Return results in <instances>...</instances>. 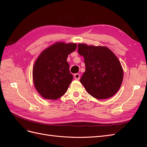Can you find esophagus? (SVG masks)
Returning a JSON list of instances; mask_svg holds the SVG:
<instances>
[{
  "label": "esophagus",
  "mask_w": 147,
  "mask_h": 147,
  "mask_svg": "<svg viewBox=\"0 0 147 147\" xmlns=\"http://www.w3.org/2000/svg\"><path fill=\"white\" fill-rule=\"evenodd\" d=\"M74 78L75 80H79L80 78V75L79 74H75L74 75Z\"/></svg>",
  "instance_id": "34e87169"
}]
</instances>
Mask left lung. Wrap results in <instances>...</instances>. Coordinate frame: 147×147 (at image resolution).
I'll return each instance as SVG.
<instances>
[{
    "mask_svg": "<svg viewBox=\"0 0 147 147\" xmlns=\"http://www.w3.org/2000/svg\"><path fill=\"white\" fill-rule=\"evenodd\" d=\"M78 53L84 57L85 71L80 79L89 94L97 99L112 97L123 80L121 63L109 48L78 43Z\"/></svg>",
    "mask_w": 147,
    "mask_h": 147,
    "instance_id": "8db88e82",
    "label": "left lung"
}]
</instances>
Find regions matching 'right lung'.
<instances>
[{
  "label": "right lung",
  "mask_w": 147,
  "mask_h": 147,
  "mask_svg": "<svg viewBox=\"0 0 147 147\" xmlns=\"http://www.w3.org/2000/svg\"><path fill=\"white\" fill-rule=\"evenodd\" d=\"M76 48V43L56 42L42 51L35 61L33 82L44 99L56 100L67 91L73 75L67 58Z\"/></svg>",
  "instance_id": "obj_1"
}]
</instances>
